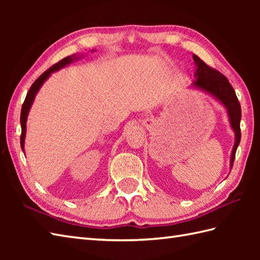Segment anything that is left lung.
Instances as JSON below:
<instances>
[{
	"instance_id": "left-lung-1",
	"label": "left lung",
	"mask_w": 260,
	"mask_h": 260,
	"mask_svg": "<svg viewBox=\"0 0 260 260\" xmlns=\"http://www.w3.org/2000/svg\"><path fill=\"white\" fill-rule=\"evenodd\" d=\"M193 60L196 63V80L192 82L191 88L201 90L208 95L212 96L214 99L224 106L227 109L229 123L231 128L235 132V144L231 151L230 156V170L233 169L236 151L238 147L241 133H240V120H241V107L236 96L233 86L229 84V80L219 73L218 70L210 68L196 54H193Z\"/></svg>"
}]
</instances>
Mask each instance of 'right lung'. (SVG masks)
I'll return each instance as SVG.
<instances>
[{"mask_svg":"<svg viewBox=\"0 0 260 260\" xmlns=\"http://www.w3.org/2000/svg\"><path fill=\"white\" fill-rule=\"evenodd\" d=\"M93 51V50H92ZM81 58V54H73V56H69V57H66L64 59L60 60V61L56 64H53L50 69H48L47 71H45L39 78L33 82L30 90L27 91L26 93V97H25V101L22 105V109H21V117H20V121H21V148L22 151L24 152V140H25V134H26V120H27V115H29V112L31 109V106L33 102H35V98L37 96L38 91L40 90V88L42 87V85L45 84V81L49 78V77L51 76V74H53L54 71H58L60 69H62L66 66L70 64L71 62L76 61V60H78Z\"/></svg>","mask_w":260,"mask_h":260,"instance_id":"right-lung-1","label":"right lung"}]
</instances>
